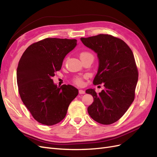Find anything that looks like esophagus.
I'll return each mask as SVG.
<instances>
[{"label":"esophagus","mask_w":157,"mask_h":157,"mask_svg":"<svg viewBox=\"0 0 157 157\" xmlns=\"http://www.w3.org/2000/svg\"><path fill=\"white\" fill-rule=\"evenodd\" d=\"M78 93L80 94H85V91H84V90H78Z\"/></svg>","instance_id":"obj_1"}]
</instances>
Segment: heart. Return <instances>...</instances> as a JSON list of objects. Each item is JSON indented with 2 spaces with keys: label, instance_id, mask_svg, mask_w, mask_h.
<instances>
[{
  "label": "heart",
  "instance_id": "heart-1",
  "mask_svg": "<svg viewBox=\"0 0 157 157\" xmlns=\"http://www.w3.org/2000/svg\"><path fill=\"white\" fill-rule=\"evenodd\" d=\"M88 56H92V55L88 52H82L80 54V58H82L83 57ZM74 82L78 85H81L82 84V78L80 77H76L74 79Z\"/></svg>",
  "mask_w": 157,
  "mask_h": 157
}]
</instances>
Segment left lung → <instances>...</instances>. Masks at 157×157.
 Listing matches in <instances>:
<instances>
[{"label":"left lung","instance_id":"left-lung-1","mask_svg":"<svg viewBox=\"0 0 157 157\" xmlns=\"http://www.w3.org/2000/svg\"><path fill=\"white\" fill-rule=\"evenodd\" d=\"M80 40L98 55L99 67L93 83H103L105 87L99 94L94 89L86 90L94 98L88 113L98 123L113 124L134 100L138 71L134 54L124 41L110 35L80 38Z\"/></svg>","mask_w":157,"mask_h":157}]
</instances>
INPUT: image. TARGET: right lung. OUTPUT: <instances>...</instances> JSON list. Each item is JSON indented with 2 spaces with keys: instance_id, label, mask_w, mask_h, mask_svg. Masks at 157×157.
I'll return each instance as SVG.
<instances>
[{
  "instance_id": "add662e5",
  "label": "right lung",
  "mask_w": 157,
  "mask_h": 157,
  "mask_svg": "<svg viewBox=\"0 0 157 157\" xmlns=\"http://www.w3.org/2000/svg\"><path fill=\"white\" fill-rule=\"evenodd\" d=\"M76 39L47 38L30 45L19 61L17 83L23 103L35 119L52 126L65 117L78 89L71 85L58 87L52 78L77 46Z\"/></svg>"
}]
</instances>
